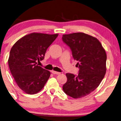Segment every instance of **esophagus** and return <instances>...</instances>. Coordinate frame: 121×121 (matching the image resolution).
Returning a JSON list of instances; mask_svg holds the SVG:
<instances>
[{"label":"esophagus","mask_w":121,"mask_h":121,"mask_svg":"<svg viewBox=\"0 0 121 121\" xmlns=\"http://www.w3.org/2000/svg\"><path fill=\"white\" fill-rule=\"evenodd\" d=\"M52 73H53V74H57V75H58V74H60V72H55V71L52 70Z\"/></svg>","instance_id":"obj_1"}]
</instances>
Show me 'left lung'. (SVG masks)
Listing matches in <instances>:
<instances>
[{
	"instance_id": "1",
	"label": "left lung",
	"mask_w": 121,
	"mask_h": 121,
	"mask_svg": "<svg viewBox=\"0 0 121 121\" xmlns=\"http://www.w3.org/2000/svg\"><path fill=\"white\" fill-rule=\"evenodd\" d=\"M62 40L71 49L79 68L78 75L66 74L64 92L74 99L86 96L99 86L105 74V51L98 39L85 33L63 35Z\"/></svg>"
}]
</instances>
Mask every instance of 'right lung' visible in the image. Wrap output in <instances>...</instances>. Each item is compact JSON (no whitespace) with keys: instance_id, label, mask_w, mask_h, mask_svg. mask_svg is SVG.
Listing matches in <instances>:
<instances>
[{"instance_id":"right-lung-1","label":"right lung","mask_w":121,"mask_h":121,"mask_svg":"<svg viewBox=\"0 0 121 121\" xmlns=\"http://www.w3.org/2000/svg\"><path fill=\"white\" fill-rule=\"evenodd\" d=\"M58 34L31 33L19 39L11 49L8 65L18 87L28 94L40 91L50 76L48 70L39 66L49 46Z\"/></svg>"}]
</instances>
